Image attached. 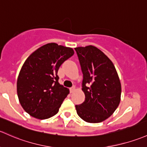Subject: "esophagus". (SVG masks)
Segmentation results:
<instances>
[{
  "label": "esophagus",
  "mask_w": 147,
  "mask_h": 147,
  "mask_svg": "<svg viewBox=\"0 0 147 147\" xmlns=\"http://www.w3.org/2000/svg\"><path fill=\"white\" fill-rule=\"evenodd\" d=\"M76 90V88H75V86H72V87L69 89V91H70V93H73L74 92H75Z\"/></svg>",
  "instance_id": "esophagus-1"
}]
</instances>
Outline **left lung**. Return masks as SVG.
Listing matches in <instances>:
<instances>
[{
	"label": "left lung",
	"instance_id": "1",
	"mask_svg": "<svg viewBox=\"0 0 147 147\" xmlns=\"http://www.w3.org/2000/svg\"><path fill=\"white\" fill-rule=\"evenodd\" d=\"M83 73L85 100L76 105L77 113L90 123L104 121L116 110L120 101L121 84L112 61L94 46L75 48Z\"/></svg>",
	"mask_w": 147,
	"mask_h": 147
}]
</instances>
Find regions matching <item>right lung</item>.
<instances>
[{"mask_svg": "<svg viewBox=\"0 0 147 147\" xmlns=\"http://www.w3.org/2000/svg\"><path fill=\"white\" fill-rule=\"evenodd\" d=\"M73 54L72 48L50 43L38 48L24 62L17 92L22 107L31 116L44 120L58 112L69 91L58 82V71Z\"/></svg>", "mask_w": 147, "mask_h": 147, "instance_id": "add662e5", "label": "right lung"}]
</instances>
